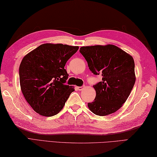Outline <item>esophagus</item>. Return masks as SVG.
I'll list each match as a JSON object with an SVG mask.
<instances>
[{
  "label": "esophagus",
  "instance_id": "34e87169",
  "mask_svg": "<svg viewBox=\"0 0 157 157\" xmlns=\"http://www.w3.org/2000/svg\"><path fill=\"white\" fill-rule=\"evenodd\" d=\"M77 88H78L79 90H82L83 89V87L82 86H78V87H77Z\"/></svg>",
  "mask_w": 157,
  "mask_h": 157
}]
</instances>
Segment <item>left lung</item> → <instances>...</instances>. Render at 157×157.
<instances>
[{
  "label": "left lung",
  "instance_id": "obj_1",
  "mask_svg": "<svg viewBox=\"0 0 157 157\" xmlns=\"http://www.w3.org/2000/svg\"><path fill=\"white\" fill-rule=\"evenodd\" d=\"M79 52L94 75H102L101 82L94 85V101L88 102L95 115L105 116L116 112L122 106L136 82L135 64L131 55L117 46H82Z\"/></svg>",
  "mask_w": 157,
  "mask_h": 157
}]
</instances>
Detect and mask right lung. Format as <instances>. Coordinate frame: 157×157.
Returning a JSON list of instances; mask_svg holds the SVG:
<instances>
[{
	"mask_svg": "<svg viewBox=\"0 0 157 157\" xmlns=\"http://www.w3.org/2000/svg\"><path fill=\"white\" fill-rule=\"evenodd\" d=\"M78 46L44 44L22 59L19 66L20 86L23 96L34 111L42 116H54L61 111L72 86L64 67L78 51Z\"/></svg>",
	"mask_w": 157,
	"mask_h": 157,
	"instance_id": "1",
	"label": "right lung"
}]
</instances>
